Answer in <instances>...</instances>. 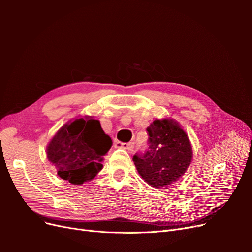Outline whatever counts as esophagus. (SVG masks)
Listing matches in <instances>:
<instances>
[{
  "mask_svg": "<svg viewBox=\"0 0 252 252\" xmlns=\"http://www.w3.org/2000/svg\"><path fill=\"white\" fill-rule=\"evenodd\" d=\"M114 147L116 148H123L128 151H130L133 149V144L132 143H122V142H116L114 144Z\"/></svg>",
  "mask_w": 252,
  "mask_h": 252,
  "instance_id": "obj_1",
  "label": "esophagus"
}]
</instances>
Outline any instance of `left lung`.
Listing matches in <instances>:
<instances>
[{"label":"left lung","mask_w":252,"mask_h":252,"mask_svg":"<svg viewBox=\"0 0 252 252\" xmlns=\"http://www.w3.org/2000/svg\"><path fill=\"white\" fill-rule=\"evenodd\" d=\"M149 148L133 162L142 179L154 188L168 186L184 175L192 161L187 133L173 119L155 120L147 128Z\"/></svg>","instance_id":"1"}]
</instances>
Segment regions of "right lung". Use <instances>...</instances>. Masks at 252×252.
Masks as SVG:
<instances>
[{"instance_id":"obj_1","label":"right lung","mask_w":252,"mask_h":252,"mask_svg":"<svg viewBox=\"0 0 252 252\" xmlns=\"http://www.w3.org/2000/svg\"><path fill=\"white\" fill-rule=\"evenodd\" d=\"M112 145L110 136L94 117H80L61 127L47 145L48 161L58 175L73 185L93 180Z\"/></svg>"}]
</instances>
